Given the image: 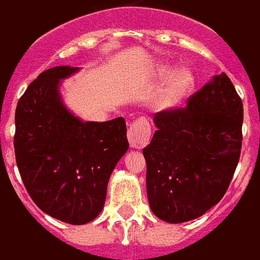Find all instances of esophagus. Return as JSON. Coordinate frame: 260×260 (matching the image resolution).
Segmentation results:
<instances>
[{
	"mask_svg": "<svg viewBox=\"0 0 260 260\" xmlns=\"http://www.w3.org/2000/svg\"><path fill=\"white\" fill-rule=\"evenodd\" d=\"M150 124L145 118H140L136 122H133L127 132V140L133 149H141V147L146 146L150 141Z\"/></svg>",
	"mask_w": 260,
	"mask_h": 260,
	"instance_id": "obj_1",
	"label": "esophagus"
}]
</instances>
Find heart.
I'll return each mask as SVG.
<instances>
[{"label":"heart","instance_id":"obj_1","mask_svg":"<svg viewBox=\"0 0 260 260\" xmlns=\"http://www.w3.org/2000/svg\"><path fill=\"white\" fill-rule=\"evenodd\" d=\"M151 78L159 82L164 80L153 98V107L158 111H170L180 106L192 92L196 84L194 72L189 67H178L170 63L155 64Z\"/></svg>","mask_w":260,"mask_h":260}]
</instances>
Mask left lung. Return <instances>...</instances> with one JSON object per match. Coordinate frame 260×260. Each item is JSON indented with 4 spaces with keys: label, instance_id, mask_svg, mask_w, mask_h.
Segmentation results:
<instances>
[{
    "label": "left lung",
    "instance_id": "left-lung-1",
    "mask_svg": "<svg viewBox=\"0 0 260 260\" xmlns=\"http://www.w3.org/2000/svg\"><path fill=\"white\" fill-rule=\"evenodd\" d=\"M146 159L149 205L158 219H197L227 192L242 149L243 103L220 74L188 99L185 109L157 113Z\"/></svg>",
    "mask_w": 260,
    "mask_h": 260
}]
</instances>
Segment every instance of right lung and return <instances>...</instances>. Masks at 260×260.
Returning <instances> with one entry per match:
<instances>
[{
  "mask_svg": "<svg viewBox=\"0 0 260 260\" xmlns=\"http://www.w3.org/2000/svg\"><path fill=\"white\" fill-rule=\"evenodd\" d=\"M79 67L49 68L16 109L14 153L35 204L64 223H90L105 207L110 176L128 149L126 122H86L64 105L60 87Z\"/></svg>",
  "mask_w": 260,
  "mask_h": 260,
  "instance_id": "right-lung-1",
  "label": "right lung"
}]
</instances>
